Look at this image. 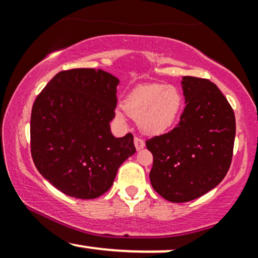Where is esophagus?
<instances>
[{
  "instance_id": "1",
  "label": "esophagus",
  "mask_w": 258,
  "mask_h": 258,
  "mask_svg": "<svg viewBox=\"0 0 258 258\" xmlns=\"http://www.w3.org/2000/svg\"><path fill=\"white\" fill-rule=\"evenodd\" d=\"M144 146H146V143H144V141L142 139L141 137H135V147L137 150H141L143 149Z\"/></svg>"
}]
</instances>
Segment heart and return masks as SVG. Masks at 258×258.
<instances>
[{
	"label": "heart",
	"instance_id": "heart-1",
	"mask_svg": "<svg viewBox=\"0 0 258 258\" xmlns=\"http://www.w3.org/2000/svg\"><path fill=\"white\" fill-rule=\"evenodd\" d=\"M182 94L172 85H143L127 96L123 106L116 109L117 120H125L126 114L138 121L144 133L159 135L170 128L178 116Z\"/></svg>",
	"mask_w": 258,
	"mask_h": 258
}]
</instances>
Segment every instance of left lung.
<instances>
[{"label": "left lung", "mask_w": 258, "mask_h": 258, "mask_svg": "<svg viewBox=\"0 0 258 258\" xmlns=\"http://www.w3.org/2000/svg\"><path fill=\"white\" fill-rule=\"evenodd\" d=\"M185 108L170 131L147 139L153 154L150 182L172 203L206 194L226 177L232 164L235 115L220 88L207 79L184 76Z\"/></svg>", "instance_id": "8db88e82"}]
</instances>
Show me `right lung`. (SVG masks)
Returning <instances> with one entry per match:
<instances>
[{
    "label": "right lung",
    "instance_id": "1",
    "mask_svg": "<svg viewBox=\"0 0 258 258\" xmlns=\"http://www.w3.org/2000/svg\"><path fill=\"white\" fill-rule=\"evenodd\" d=\"M119 80L103 70L58 73L38 93L31 110L30 150L42 176L79 199L110 189L120 165L136 153L132 133L115 138Z\"/></svg>",
    "mask_w": 258,
    "mask_h": 258
}]
</instances>
